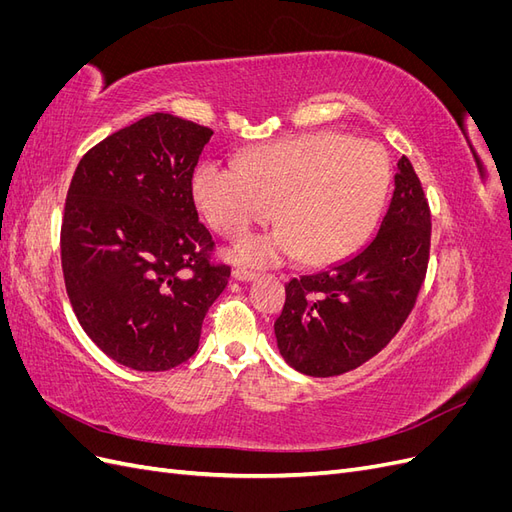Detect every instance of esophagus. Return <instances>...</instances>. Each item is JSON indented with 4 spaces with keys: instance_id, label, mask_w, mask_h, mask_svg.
Wrapping results in <instances>:
<instances>
[{
    "instance_id": "esophagus-1",
    "label": "esophagus",
    "mask_w": 512,
    "mask_h": 512,
    "mask_svg": "<svg viewBox=\"0 0 512 512\" xmlns=\"http://www.w3.org/2000/svg\"><path fill=\"white\" fill-rule=\"evenodd\" d=\"M232 277H235V280H239V282H252V280H256V273L237 267L235 271H232Z\"/></svg>"
}]
</instances>
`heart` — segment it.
I'll use <instances>...</instances> for the list:
<instances>
[{
    "mask_svg": "<svg viewBox=\"0 0 512 512\" xmlns=\"http://www.w3.org/2000/svg\"><path fill=\"white\" fill-rule=\"evenodd\" d=\"M391 183V160L378 143L314 132L258 147L241 168L200 164L192 192L207 224L228 239H243L275 215L280 228L230 252L241 265L269 267L299 256L318 267L367 239Z\"/></svg>",
    "mask_w": 512,
    "mask_h": 512,
    "instance_id": "1",
    "label": "heart"
}]
</instances>
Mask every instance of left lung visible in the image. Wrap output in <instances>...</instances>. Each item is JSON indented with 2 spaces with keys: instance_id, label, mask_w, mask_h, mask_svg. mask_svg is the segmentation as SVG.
Listing matches in <instances>:
<instances>
[{
  "instance_id": "1",
  "label": "left lung",
  "mask_w": 512,
  "mask_h": 512,
  "mask_svg": "<svg viewBox=\"0 0 512 512\" xmlns=\"http://www.w3.org/2000/svg\"><path fill=\"white\" fill-rule=\"evenodd\" d=\"M429 241L427 198L404 156L378 235L354 256L286 284V303L275 320L286 363L305 376L329 378L376 356L412 312L427 273Z\"/></svg>"
}]
</instances>
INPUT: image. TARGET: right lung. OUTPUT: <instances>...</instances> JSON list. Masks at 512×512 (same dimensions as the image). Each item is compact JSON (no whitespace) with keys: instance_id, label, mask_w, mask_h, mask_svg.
Here are the masks:
<instances>
[{"instance_id":"obj_1","label":"right lung","mask_w":512,"mask_h":512,"mask_svg":"<svg viewBox=\"0 0 512 512\" xmlns=\"http://www.w3.org/2000/svg\"><path fill=\"white\" fill-rule=\"evenodd\" d=\"M213 130L153 113L91 147L70 181L61 269L83 331L136 371L188 361L230 267L211 265L192 175Z\"/></svg>"}]
</instances>
